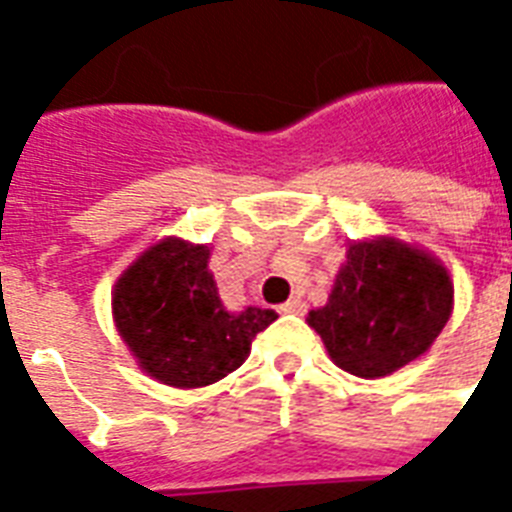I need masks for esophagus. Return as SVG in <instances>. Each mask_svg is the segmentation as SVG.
I'll return each mask as SVG.
<instances>
[{"label":"esophagus","mask_w":512,"mask_h":512,"mask_svg":"<svg viewBox=\"0 0 512 512\" xmlns=\"http://www.w3.org/2000/svg\"><path fill=\"white\" fill-rule=\"evenodd\" d=\"M279 313H289V316H303L305 303L300 300V297H289L287 303L279 305Z\"/></svg>","instance_id":"1"}]
</instances>
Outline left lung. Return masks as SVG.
Masks as SVG:
<instances>
[{
  "mask_svg": "<svg viewBox=\"0 0 512 512\" xmlns=\"http://www.w3.org/2000/svg\"><path fill=\"white\" fill-rule=\"evenodd\" d=\"M454 284L436 257L404 241H353L324 308L308 313L329 356L356 377L420 358L452 316Z\"/></svg>",
  "mask_w": 512,
  "mask_h": 512,
  "instance_id": "1",
  "label": "left lung"
}]
</instances>
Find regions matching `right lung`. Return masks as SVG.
Masks as SVG:
<instances>
[{
  "mask_svg": "<svg viewBox=\"0 0 512 512\" xmlns=\"http://www.w3.org/2000/svg\"><path fill=\"white\" fill-rule=\"evenodd\" d=\"M209 247L162 239L122 273L114 321L140 369L172 388H204L239 369L273 311H225L209 273Z\"/></svg>",
  "mask_w": 512,
  "mask_h": 512,
  "instance_id": "1",
  "label": "right lung"
}]
</instances>
